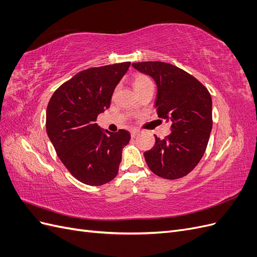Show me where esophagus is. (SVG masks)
Returning a JSON list of instances; mask_svg holds the SVG:
<instances>
[{
  "label": "esophagus",
  "mask_w": 257,
  "mask_h": 257,
  "mask_svg": "<svg viewBox=\"0 0 257 257\" xmlns=\"http://www.w3.org/2000/svg\"><path fill=\"white\" fill-rule=\"evenodd\" d=\"M139 134V131L138 130H132L131 131V136L132 137H135V136H137Z\"/></svg>",
  "instance_id": "esophagus-1"
}]
</instances>
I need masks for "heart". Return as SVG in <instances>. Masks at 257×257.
<instances>
[{
    "instance_id": "obj_1",
    "label": "heart",
    "mask_w": 257,
    "mask_h": 257,
    "mask_svg": "<svg viewBox=\"0 0 257 257\" xmlns=\"http://www.w3.org/2000/svg\"><path fill=\"white\" fill-rule=\"evenodd\" d=\"M153 87V81L149 76L145 74H136L133 78V88L136 93L145 90L146 88Z\"/></svg>"
}]
</instances>
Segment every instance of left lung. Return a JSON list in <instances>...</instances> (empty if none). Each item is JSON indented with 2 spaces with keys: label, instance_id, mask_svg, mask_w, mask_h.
Segmentation results:
<instances>
[{
  "label": "left lung",
  "instance_id": "8db88e82",
  "mask_svg": "<svg viewBox=\"0 0 257 257\" xmlns=\"http://www.w3.org/2000/svg\"><path fill=\"white\" fill-rule=\"evenodd\" d=\"M133 66L157 82L158 115L172 122L169 135L163 139L154 135V147L144 153L147 165L161 178H182L206 151L212 128L211 95L195 77L173 64L149 61Z\"/></svg>",
  "mask_w": 257,
  "mask_h": 257
}]
</instances>
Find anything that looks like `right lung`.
Listing matches in <instances>:
<instances>
[{
    "label": "right lung",
    "instance_id": "1",
    "mask_svg": "<svg viewBox=\"0 0 257 257\" xmlns=\"http://www.w3.org/2000/svg\"><path fill=\"white\" fill-rule=\"evenodd\" d=\"M131 62L91 67L56 90L46 112V130L59 159L77 180L88 185L111 181L119 172L125 130L106 133L95 123L109 108L112 93Z\"/></svg>",
    "mask_w": 257,
    "mask_h": 257
}]
</instances>
